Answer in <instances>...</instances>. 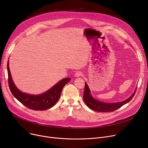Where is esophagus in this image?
Here are the masks:
<instances>
[{
	"label": "esophagus",
	"instance_id": "34e87169",
	"mask_svg": "<svg viewBox=\"0 0 148 148\" xmlns=\"http://www.w3.org/2000/svg\"><path fill=\"white\" fill-rule=\"evenodd\" d=\"M82 75H83V74H82V73L81 71H77V72H76L75 73L74 76L76 77H79L82 76Z\"/></svg>",
	"mask_w": 148,
	"mask_h": 148
}]
</instances>
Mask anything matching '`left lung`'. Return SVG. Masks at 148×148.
<instances>
[{
    "mask_svg": "<svg viewBox=\"0 0 148 148\" xmlns=\"http://www.w3.org/2000/svg\"><path fill=\"white\" fill-rule=\"evenodd\" d=\"M136 90V89L134 90L133 94L131 95V97H130L127 99L123 101L113 103H104L95 99L92 96V94H90V90L89 89L88 85L86 82H85V87L83 94V100L85 104L88 106V107L93 110L98 112H111L117 110L118 108H120L123 105L125 104L126 103L130 101L131 99L134 96Z\"/></svg>",
    "mask_w": 148,
    "mask_h": 148,
    "instance_id": "left-lung-1",
    "label": "left lung"
}]
</instances>
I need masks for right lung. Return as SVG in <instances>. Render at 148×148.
<instances>
[{"mask_svg":"<svg viewBox=\"0 0 148 148\" xmlns=\"http://www.w3.org/2000/svg\"><path fill=\"white\" fill-rule=\"evenodd\" d=\"M7 69L9 87L12 95L23 105L34 110H45L55 105L60 97L62 89L71 80V78L64 79L43 94L31 95L21 92L15 85L10 73L9 60L7 64Z\"/></svg>","mask_w":148,"mask_h":148,"instance_id":"add662e5","label":"right lung"}]
</instances>
